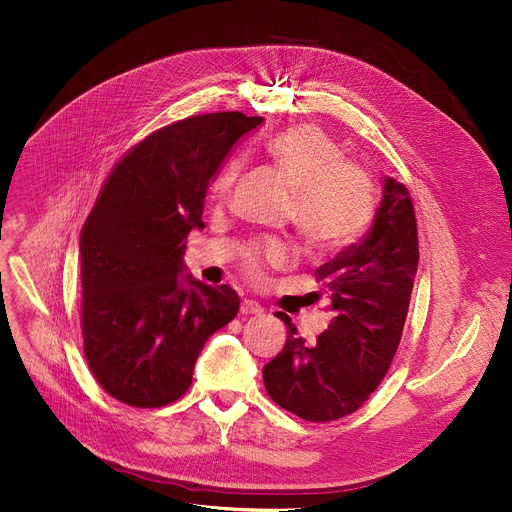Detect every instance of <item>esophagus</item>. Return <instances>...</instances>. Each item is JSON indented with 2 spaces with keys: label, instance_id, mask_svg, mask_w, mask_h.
Wrapping results in <instances>:
<instances>
[{
  "label": "esophagus",
  "instance_id": "obj_1",
  "mask_svg": "<svg viewBox=\"0 0 512 512\" xmlns=\"http://www.w3.org/2000/svg\"><path fill=\"white\" fill-rule=\"evenodd\" d=\"M240 313H242V315H261V313H263V307H261L259 303H255V301L245 299V301L240 303Z\"/></svg>",
  "mask_w": 512,
  "mask_h": 512
}]
</instances>
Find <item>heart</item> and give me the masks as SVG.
I'll return each mask as SVG.
<instances>
[{"instance_id":"b5f03b06","label":"heart","mask_w":512,"mask_h":512,"mask_svg":"<svg viewBox=\"0 0 512 512\" xmlns=\"http://www.w3.org/2000/svg\"><path fill=\"white\" fill-rule=\"evenodd\" d=\"M274 168L294 188L292 220L317 251H338L355 242L373 215V188L367 172L342 159L340 145L313 124L290 126L265 145ZM238 161L213 178L211 199L224 201L238 178ZM292 251L282 240L251 245L242 255V270L255 284L267 272L288 265Z\"/></svg>"}]
</instances>
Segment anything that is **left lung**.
I'll list each match as a JSON object with an SVG mask.
<instances>
[{
	"label": "left lung",
	"mask_w": 512,
	"mask_h": 512,
	"mask_svg": "<svg viewBox=\"0 0 512 512\" xmlns=\"http://www.w3.org/2000/svg\"><path fill=\"white\" fill-rule=\"evenodd\" d=\"M419 263L417 220L409 188L386 178L371 230L315 270L332 301V321L305 344L288 315L282 351L263 367L267 394L311 423H328L361 409L396 355Z\"/></svg>",
	"instance_id": "obj_1"
}]
</instances>
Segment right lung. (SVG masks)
<instances>
[{
	"instance_id": "obj_1",
	"label": "right lung",
	"mask_w": 512,
	"mask_h": 512,
	"mask_svg": "<svg viewBox=\"0 0 512 512\" xmlns=\"http://www.w3.org/2000/svg\"><path fill=\"white\" fill-rule=\"evenodd\" d=\"M263 118L201 114L151 132L105 178L80 232V328L97 384L128 407L157 409L193 382L207 338L236 317L238 294L186 276V236L211 176Z\"/></svg>"
}]
</instances>
